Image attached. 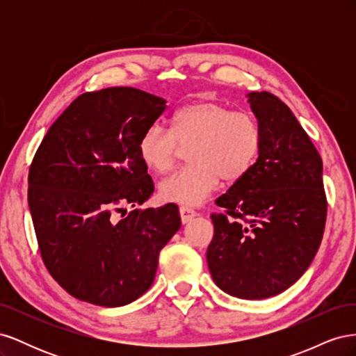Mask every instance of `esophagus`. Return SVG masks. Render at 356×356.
<instances>
[{
  "label": "esophagus",
  "mask_w": 356,
  "mask_h": 356,
  "mask_svg": "<svg viewBox=\"0 0 356 356\" xmlns=\"http://www.w3.org/2000/svg\"><path fill=\"white\" fill-rule=\"evenodd\" d=\"M179 215H181L182 224H187V222H190L193 218H195L197 213H196L195 209H191V208H188V207H181V208H179Z\"/></svg>",
  "instance_id": "1"
}]
</instances>
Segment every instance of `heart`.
<instances>
[{
  "label": "heart",
  "instance_id": "1",
  "mask_svg": "<svg viewBox=\"0 0 356 356\" xmlns=\"http://www.w3.org/2000/svg\"><path fill=\"white\" fill-rule=\"evenodd\" d=\"M179 145L190 147L191 165L160 182V197L181 204H200L218 188L221 178L236 182L250 174L263 147V129L250 111H232L215 101L182 106L172 129L149 124L138 141L144 165L165 174L175 163Z\"/></svg>",
  "mask_w": 356,
  "mask_h": 356
}]
</instances>
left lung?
<instances>
[{
	"label": "left lung",
	"mask_w": 356,
	"mask_h": 356,
	"mask_svg": "<svg viewBox=\"0 0 356 356\" xmlns=\"http://www.w3.org/2000/svg\"><path fill=\"white\" fill-rule=\"evenodd\" d=\"M248 102L263 129V147L250 174L215 203L207 260L224 293L246 300L281 294L297 282L325 229L322 159L288 106L268 92Z\"/></svg>",
	"instance_id": "obj_1"
}]
</instances>
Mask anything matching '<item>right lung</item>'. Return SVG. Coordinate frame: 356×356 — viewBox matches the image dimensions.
<instances>
[{
	"mask_svg": "<svg viewBox=\"0 0 356 356\" xmlns=\"http://www.w3.org/2000/svg\"><path fill=\"white\" fill-rule=\"evenodd\" d=\"M165 110V99L135 88L86 92L32 159L28 203L40 254L75 298L104 307L132 303L152 286L161 248L181 227L175 203L124 209L154 191L138 141Z\"/></svg>",
	"mask_w": 356,
	"mask_h": 356,
	"instance_id": "right-lung-1",
	"label": "right lung"
}]
</instances>
